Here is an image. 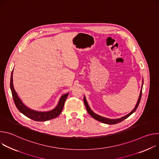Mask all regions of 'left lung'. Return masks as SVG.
<instances>
[{
    "mask_svg": "<svg viewBox=\"0 0 159 159\" xmlns=\"http://www.w3.org/2000/svg\"><path fill=\"white\" fill-rule=\"evenodd\" d=\"M143 83H142V89L140 90V96H139V100L137 101V104H136L134 108L133 109V110L130 112L128 115L121 118H119V119H115V120H112V119H108V118H104V117H102L97 114H96V113H94L91 109H90V108L89 107L88 104H87V102L86 101V99H85V97L84 96V104L85 106V107H86V109L87 111V112H89V114L93 118H94L95 120L101 122V123H106V124H108V125H115V124H116V123H120L122 121H123L124 120L126 119L127 118H128L131 115H132L133 113L137 110L139 104H140V99H141V97H142V87H143Z\"/></svg>",
    "mask_w": 159,
    "mask_h": 159,
    "instance_id": "left-lung-1",
    "label": "left lung"
}]
</instances>
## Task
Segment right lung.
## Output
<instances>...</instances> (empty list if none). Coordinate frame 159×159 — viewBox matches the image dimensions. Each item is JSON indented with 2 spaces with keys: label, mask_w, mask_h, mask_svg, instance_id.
I'll return each instance as SVG.
<instances>
[{
  "label": "right lung",
  "mask_w": 159,
  "mask_h": 159,
  "mask_svg": "<svg viewBox=\"0 0 159 159\" xmlns=\"http://www.w3.org/2000/svg\"><path fill=\"white\" fill-rule=\"evenodd\" d=\"M12 72L11 74V82H10L12 98H13L14 103L16 104V106L21 113H22V114L25 115L26 116H27L28 118L36 121H48V120L55 118L60 115V113L63 110L65 100L68 95H69V93L65 94L61 97L57 107L52 111H49L47 112H40V111H36L31 109L23 104V102H22V101L18 97L17 93L16 92L13 85Z\"/></svg>",
  "instance_id": "add662e5"
}]
</instances>
